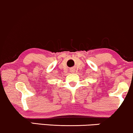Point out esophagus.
<instances>
[{
    "instance_id": "34e87169",
    "label": "esophagus",
    "mask_w": 133,
    "mask_h": 133,
    "mask_svg": "<svg viewBox=\"0 0 133 133\" xmlns=\"http://www.w3.org/2000/svg\"><path fill=\"white\" fill-rule=\"evenodd\" d=\"M71 71H72V72H73V71H74V69H71Z\"/></svg>"
}]
</instances>
